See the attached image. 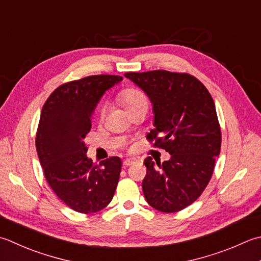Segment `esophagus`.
I'll return each mask as SVG.
<instances>
[{
    "mask_svg": "<svg viewBox=\"0 0 261 261\" xmlns=\"http://www.w3.org/2000/svg\"><path fill=\"white\" fill-rule=\"evenodd\" d=\"M135 158H125V160L123 161V166L124 167H127V166H130V165H132L135 163Z\"/></svg>",
    "mask_w": 261,
    "mask_h": 261,
    "instance_id": "34e87169",
    "label": "esophagus"
}]
</instances>
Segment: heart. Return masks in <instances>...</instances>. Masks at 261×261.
I'll use <instances>...</instances> for the list:
<instances>
[{
    "mask_svg": "<svg viewBox=\"0 0 261 261\" xmlns=\"http://www.w3.org/2000/svg\"><path fill=\"white\" fill-rule=\"evenodd\" d=\"M120 98L122 104L124 105L125 109L127 110L129 107L134 106L138 103H141V101H145V97L142 95L140 91H138L136 89H125L121 93Z\"/></svg>",
    "mask_w": 261,
    "mask_h": 261,
    "instance_id": "b5f03b06",
    "label": "heart"
}]
</instances>
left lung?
Segmentation results:
<instances>
[{
    "label": "left lung",
    "mask_w": 261,
    "mask_h": 261,
    "mask_svg": "<svg viewBox=\"0 0 261 261\" xmlns=\"http://www.w3.org/2000/svg\"><path fill=\"white\" fill-rule=\"evenodd\" d=\"M124 76L152 105L154 127L147 138L156 139V146L171 155L162 164L151 157L145 160L146 200L163 213L181 211L205 190L221 151L215 103L206 87L190 74L156 70Z\"/></svg>",
    "instance_id": "8db88e82"
}]
</instances>
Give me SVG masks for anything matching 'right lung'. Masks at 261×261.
<instances>
[{
    "label": "right lung",
    "instance_id": "1",
    "mask_svg": "<svg viewBox=\"0 0 261 261\" xmlns=\"http://www.w3.org/2000/svg\"><path fill=\"white\" fill-rule=\"evenodd\" d=\"M122 80L100 74L64 84L50 94L40 113L36 149L44 175L55 195L78 213L105 208L119 182L120 158L93 163L84 139L101 97Z\"/></svg>",
    "mask_w": 261,
    "mask_h": 261
}]
</instances>
